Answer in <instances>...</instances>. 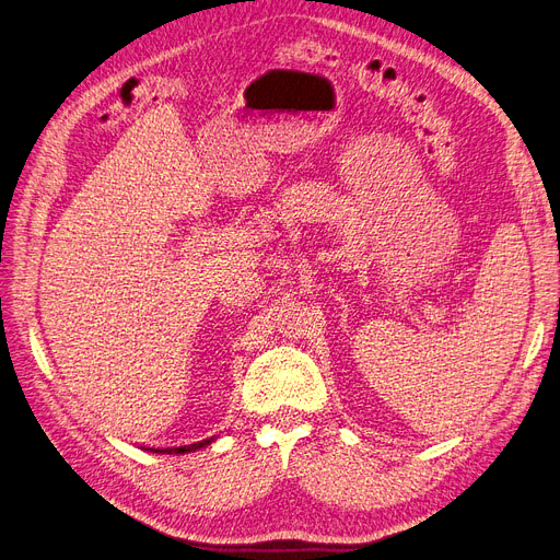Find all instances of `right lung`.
<instances>
[{
    "label": "right lung",
    "mask_w": 560,
    "mask_h": 560,
    "mask_svg": "<svg viewBox=\"0 0 560 560\" xmlns=\"http://www.w3.org/2000/svg\"><path fill=\"white\" fill-rule=\"evenodd\" d=\"M214 439H217V436H212V439H205V441H198V443H191V445H179V447H144V450L159 452V454H186V452H196V450H200V447H205V445L214 443Z\"/></svg>",
    "instance_id": "add662e5"
}]
</instances>
